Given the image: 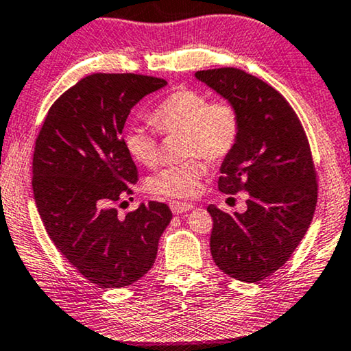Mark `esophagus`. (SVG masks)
Here are the masks:
<instances>
[{
	"label": "esophagus",
	"instance_id": "34e87169",
	"mask_svg": "<svg viewBox=\"0 0 351 351\" xmlns=\"http://www.w3.org/2000/svg\"><path fill=\"white\" fill-rule=\"evenodd\" d=\"M169 207L172 210V213L174 215H180V213H185L188 210H191L194 207V204L191 202H180V201H172L169 204Z\"/></svg>",
	"mask_w": 351,
	"mask_h": 351
}]
</instances>
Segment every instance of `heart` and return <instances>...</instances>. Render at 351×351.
Wrapping results in <instances>:
<instances>
[{
	"label": "heart",
	"mask_w": 351,
	"mask_h": 351,
	"mask_svg": "<svg viewBox=\"0 0 351 351\" xmlns=\"http://www.w3.org/2000/svg\"><path fill=\"white\" fill-rule=\"evenodd\" d=\"M160 134L182 133V154L191 157L182 163L166 166L147 182L154 194L176 199L196 196L199 183L207 174L210 161L229 157L240 138V111L230 99L210 100L201 90L180 88L160 104L150 116ZM127 152L139 165L155 166L160 160L157 134L141 127H132L123 138ZM195 157L193 158L192 155Z\"/></svg>",
	"instance_id": "obj_1"
}]
</instances>
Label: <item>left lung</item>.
<instances>
[{"label":"left lung","instance_id":"obj_1","mask_svg":"<svg viewBox=\"0 0 351 351\" xmlns=\"http://www.w3.org/2000/svg\"><path fill=\"white\" fill-rule=\"evenodd\" d=\"M196 78L240 111V138L221 166L219 191H246L245 213L208 206L210 251L237 281L257 282L284 267L314 218L317 171L301 121L282 94L235 67L199 70Z\"/></svg>","mask_w":351,"mask_h":351}]
</instances>
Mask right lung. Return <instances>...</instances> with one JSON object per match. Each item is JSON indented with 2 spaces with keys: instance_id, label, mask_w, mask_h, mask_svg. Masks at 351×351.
<instances>
[{
  "instance_id": "1",
  "label": "right lung",
  "mask_w": 351,
  "mask_h": 351,
  "mask_svg": "<svg viewBox=\"0 0 351 351\" xmlns=\"http://www.w3.org/2000/svg\"><path fill=\"white\" fill-rule=\"evenodd\" d=\"M165 84L149 75H88L51 105L37 134L32 191L42 223L70 265L101 289L143 278L171 223L163 202L141 204L125 218L116 208L138 182L123 125L132 108Z\"/></svg>"
}]
</instances>
